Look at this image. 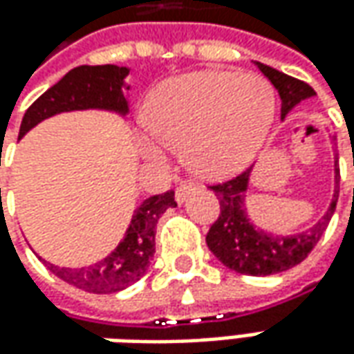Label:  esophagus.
Returning <instances> with one entry per match:
<instances>
[{"mask_svg": "<svg viewBox=\"0 0 354 354\" xmlns=\"http://www.w3.org/2000/svg\"><path fill=\"white\" fill-rule=\"evenodd\" d=\"M196 189V184L194 182H184V184H180L176 186V201L178 203H182V201L188 198V194H192Z\"/></svg>", "mask_w": 354, "mask_h": 354, "instance_id": "34e87169", "label": "esophagus"}]
</instances>
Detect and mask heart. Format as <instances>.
I'll list each match as a JSON object with an SVG mask.
<instances>
[{
  "instance_id": "b5f03b06",
  "label": "heart",
  "mask_w": 354,
  "mask_h": 354,
  "mask_svg": "<svg viewBox=\"0 0 354 354\" xmlns=\"http://www.w3.org/2000/svg\"><path fill=\"white\" fill-rule=\"evenodd\" d=\"M270 84L254 74L196 72L156 88L147 102V127L168 147H184L188 166L205 178H227L259 153L274 121ZM147 151L158 154L153 142Z\"/></svg>"
}]
</instances>
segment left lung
I'll list each match as a JSON object with an SVG mask.
<instances>
[{"label": "left lung", "mask_w": 354, "mask_h": 354, "mask_svg": "<svg viewBox=\"0 0 354 354\" xmlns=\"http://www.w3.org/2000/svg\"><path fill=\"white\" fill-rule=\"evenodd\" d=\"M262 74L274 84L282 100V113H286L294 105L313 95V88L310 84L298 78H292L284 72H278L274 68L259 64ZM250 168L243 170L241 174L227 178L223 182L212 184L217 200H219V217L209 227L205 243L227 268L247 276H268L276 272H284L288 268L296 266L304 259H308L317 241L325 233V227L331 221V215L335 212L337 198H339V168L335 176V196L331 201V207L323 219L315 227H311L306 233H298L292 237H278L268 235L250 225L247 214H245V189L249 184Z\"/></svg>", "instance_id": "1"}]
</instances>
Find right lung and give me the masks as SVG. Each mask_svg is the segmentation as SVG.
Instances as JSON below:
<instances>
[{"mask_svg":"<svg viewBox=\"0 0 354 354\" xmlns=\"http://www.w3.org/2000/svg\"><path fill=\"white\" fill-rule=\"evenodd\" d=\"M127 74V68H119L113 64L78 66L70 70L64 78L56 82L53 88H48L25 111L19 129V139L37 123L60 111L105 107L125 113L127 102L121 93V88ZM168 207H176L172 189L158 196H151L149 200L142 201L135 209L127 235L119 243V247L93 266L74 268V270L58 268L55 264H46V266L64 282L92 294H113L119 290H125L140 280L149 270V264L154 254L156 223L158 217Z\"/></svg>","mask_w":354,"mask_h":354,"instance_id":"obj_1","label":"right lung"}]
</instances>
